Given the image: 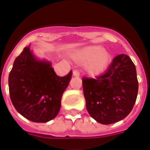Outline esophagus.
<instances>
[{
  "label": "esophagus",
  "instance_id": "obj_1",
  "mask_svg": "<svg viewBox=\"0 0 150 150\" xmlns=\"http://www.w3.org/2000/svg\"><path fill=\"white\" fill-rule=\"evenodd\" d=\"M73 75H74V76L79 77V75H80V73H79V71H78V70H74V71H73Z\"/></svg>",
  "mask_w": 150,
  "mask_h": 150
}]
</instances>
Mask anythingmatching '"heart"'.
Segmentation results:
<instances>
[{
  "label": "heart",
  "mask_w": 150,
  "mask_h": 150,
  "mask_svg": "<svg viewBox=\"0 0 150 150\" xmlns=\"http://www.w3.org/2000/svg\"><path fill=\"white\" fill-rule=\"evenodd\" d=\"M74 59L78 62H87V72L91 75H96L107 69L110 63L111 56L101 46H90L77 52Z\"/></svg>",
  "instance_id": "obj_1"
}]
</instances>
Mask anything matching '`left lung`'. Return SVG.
Listing matches in <instances>:
<instances>
[{
	"mask_svg": "<svg viewBox=\"0 0 150 150\" xmlns=\"http://www.w3.org/2000/svg\"><path fill=\"white\" fill-rule=\"evenodd\" d=\"M83 94L90 116L104 125L123 120L133 109L138 91L136 68L129 56L119 55L104 74L83 77Z\"/></svg>",
	"mask_w": 150,
	"mask_h": 150,
	"instance_id": "obj_1",
	"label": "left lung"
}]
</instances>
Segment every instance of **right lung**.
<instances>
[{"mask_svg":"<svg viewBox=\"0 0 150 150\" xmlns=\"http://www.w3.org/2000/svg\"><path fill=\"white\" fill-rule=\"evenodd\" d=\"M72 76L55 74L51 64L38 61L29 47L16 59L9 75V91L17 111L34 122H46L58 115L64 91Z\"/></svg>","mask_w":150,"mask_h":150,"instance_id":"add662e5","label":"right lung"}]
</instances>
